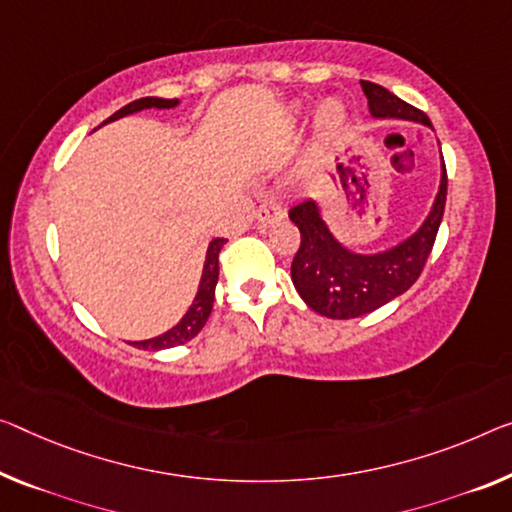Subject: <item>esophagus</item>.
<instances>
[{
    "instance_id": "34e87169",
    "label": "esophagus",
    "mask_w": 512,
    "mask_h": 512,
    "mask_svg": "<svg viewBox=\"0 0 512 512\" xmlns=\"http://www.w3.org/2000/svg\"><path fill=\"white\" fill-rule=\"evenodd\" d=\"M283 217H286V210H283L279 203H274V201H263L261 206H258V210H256V219L261 224L281 222Z\"/></svg>"
}]
</instances>
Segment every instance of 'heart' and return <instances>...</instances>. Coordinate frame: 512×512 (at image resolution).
Masks as SVG:
<instances>
[{"instance_id":"obj_1","label":"heart","mask_w":512,"mask_h":512,"mask_svg":"<svg viewBox=\"0 0 512 512\" xmlns=\"http://www.w3.org/2000/svg\"><path fill=\"white\" fill-rule=\"evenodd\" d=\"M345 123V107L341 100H325L318 109V130L322 137H332Z\"/></svg>"}]
</instances>
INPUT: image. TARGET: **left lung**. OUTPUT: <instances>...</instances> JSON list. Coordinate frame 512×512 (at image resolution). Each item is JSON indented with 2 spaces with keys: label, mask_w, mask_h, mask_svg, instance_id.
<instances>
[{
  "label": "left lung",
  "mask_w": 512,
  "mask_h": 512,
  "mask_svg": "<svg viewBox=\"0 0 512 512\" xmlns=\"http://www.w3.org/2000/svg\"><path fill=\"white\" fill-rule=\"evenodd\" d=\"M368 107L375 119H407L432 128L421 109L407 105L380 84L361 80ZM446 164L442 185L430 215L412 238L384 254L361 256L338 245L322 222L316 201L306 199L288 210L290 222L302 233L300 249L290 265V277L302 300L320 316L350 320L380 309L393 297L403 295L421 277L435 245L446 206Z\"/></svg>",
  "instance_id": "obj_1"
}]
</instances>
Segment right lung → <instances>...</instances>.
I'll return each mask as SVG.
<instances>
[{"mask_svg":"<svg viewBox=\"0 0 512 512\" xmlns=\"http://www.w3.org/2000/svg\"><path fill=\"white\" fill-rule=\"evenodd\" d=\"M178 100H167V98H139L135 102H130V105L121 107L119 112H114L109 116V121H116L121 119V116H128L132 112H141V109H169V107H176ZM226 245L224 238H215L210 242L208 247V256H206V265H203V277L199 283V293H196L194 302L190 306V311L185 313L183 320L178 322L176 327H171L169 332H164L155 338H148V341H135L130 345H135L139 350H167V348H176V345H183L187 341H192V338L201 332L203 325L208 322V316L212 311V302H215V286H217V279H219V251Z\"/></svg>","mask_w":512,"mask_h":512,"instance_id":"add662e5","label":"right lung"}]
</instances>
